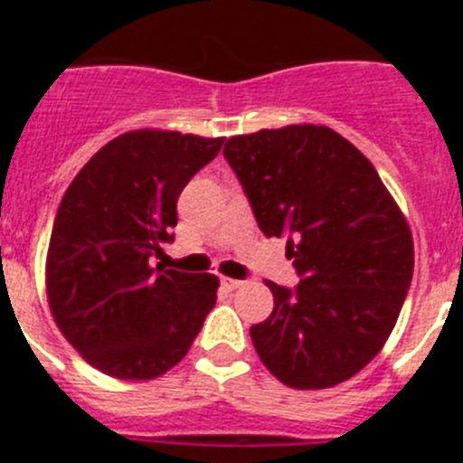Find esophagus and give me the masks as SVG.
Wrapping results in <instances>:
<instances>
[{
    "mask_svg": "<svg viewBox=\"0 0 463 463\" xmlns=\"http://www.w3.org/2000/svg\"><path fill=\"white\" fill-rule=\"evenodd\" d=\"M220 282L224 289H239L243 285V280H236V278H220Z\"/></svg>",
    "mask_w": 463,
    "mask_h": 463,
    "instance_id": "obj_1",
    "label": "esophagus"
}]
</instances>
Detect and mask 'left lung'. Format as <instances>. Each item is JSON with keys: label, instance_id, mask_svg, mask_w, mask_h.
Instances as JSON below:
<instances>
[{"label": "left lung", "instance_id": "1", "mask_svg": "<svg viewBox=\"0 0 463 463\" xmlns=\"http://www.w3.org/2000/svg\"><path fill=\"white\" fill-rule=\"evenodd\" d=\"M264 236H288L298 285L273 292L250 326L269 371L294 390L353 378L390 338L412 280V236L378 171L329 127L289 125L229 138Z\"/></svg>", "mask_w": 463, "mask_h": 463}]
</instances>
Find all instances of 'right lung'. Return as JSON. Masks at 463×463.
<instances>
[{
    "mask_svg": "<svg viewBox=\"0 0 463 463\" xmlns=\"http://www.w3.org/2000/svg\"><path fill=\"white\" fill-rule=\"evenodd\" d=\"M222 141L157 129L122 134L64 192L48 245V301L64 338L101 373H166L215 306L218 278L155 260L174 243L183 187Z\"/></svg>",
    "mask_w": 463,
    "mask_h": 463,
    "instance_id": "1",
    "label": "right lung"
}]
</instances>
